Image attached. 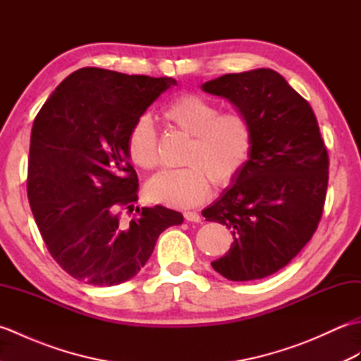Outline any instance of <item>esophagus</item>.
<instances>
[{"label":"esophagus","mask_w":361,"mask_h":361,"mask_svg":"<svg viewBox=\"0 0 361 361\" xmlns=\"http://www.w3.org/2000/svg\"><path fill=\"white\" fill-rule=\"evenodd\" d=\"M183 216H185V219H186L188 221H195V224H198V221L202 220L200 214H197L195 211H186L185 214H183Z\"/></svg>","instance_id":"esophagus-1"}]
</instances>
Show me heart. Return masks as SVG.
I'll return each instance as SVG.
<instances>
[{
	"label": "heart",
	"mask_w": 361,
	"mask_h": 361,
	"mask_svg": "<svg viewBox=\"0 0 361 361\" xmlns=\"http://www.w3.org/2000/svg\"><path fill=\"white\" fill-rule=\"evenodd\" d=\"M161 116L169 126L190 137L185 169L163 171L149 180L145 194L152 202L172 208L202 203L214 186L226 188L247 166L255 144L250 119L239 111L220 113L217 104L195 93L176 96ZM127 152L133 163L150 171L158 164L155 128L147 118L133 122L127 133Z\"/></svg>",
	"instance_id": "1"
}]
</instances>
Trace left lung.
<instances>
[{
	"label": "left lung",
	"mask_w": 361,
	"mask_h": 361,
	"mask_svg": "<svg viewBox=\"0 0 361 361\" xmlns=\"http://www.w3.org/2000/svg\"><path fill=\"white\" fill-rule=\"evenodd\" d=\"M202 90L228 99L255 130L247 166L202 212L233 233L231 248L211 265L229 281L262 279L317 231L329 180L326 145L309 102L270 68L225 74Z\"/></svg>",
	"instance_id": "obj_1"
}]
</instances>
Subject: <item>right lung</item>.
Masks as SVG:
<instances>
[{
    "label": "right lung",
    "mask_w": 361,
    "mask_h": 361,
    "mask_svg": "<svg viewBox=\"0 0 361 361\" xmlns=\"http://www.w3.org/2000/svg\"><path fill=\"white\" fill-rule=\"evenodd\" d=\"M172 78L128 75L80 68L52 91L30 133L27 198L51 256L74 279L110 287L132 279L147 262L159 234L183 224L164 206L133 211L137 176L127 133Z\"/></svg>",
    "instance_id": "1"
}]
</instances>
